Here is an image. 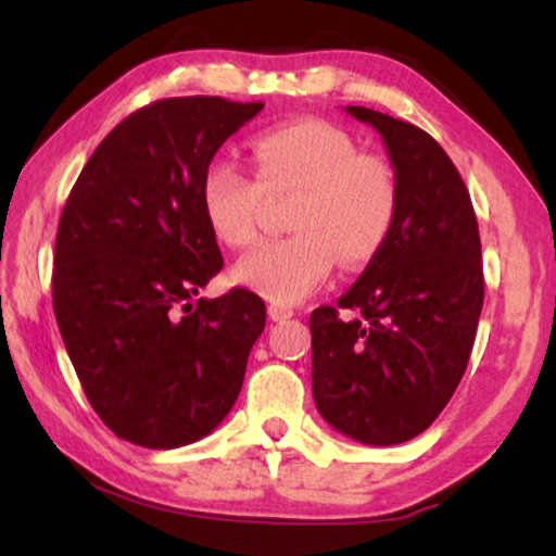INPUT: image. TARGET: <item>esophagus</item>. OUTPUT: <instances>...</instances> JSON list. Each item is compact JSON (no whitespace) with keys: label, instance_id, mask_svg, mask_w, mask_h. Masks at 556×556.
<instances>
[{"label":"esophagus","instance_id":"esophagus-1","mask_svg":"<svg viewBox=\"0 0 556 556\" xmlns=\"http://www.w3.org/2000/svg\"><path fill=\"white\" fill-rule=\"evenodd\" d=\"M268 316H270V321H286V318L293 316V308L283 306V303H270Z\"/></svg>","mask_w":556,"mask_h":556}]
</instances>
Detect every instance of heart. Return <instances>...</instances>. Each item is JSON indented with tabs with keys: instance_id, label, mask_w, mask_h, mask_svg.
<instances>
[{
	"instance_id": "obj_1",
	"label": "heart",
	"mask_w": 556,
	"mask_h": 556,
	"mask_svg": "<svg viewBox=\"0 0 556 556\" xmlns=\"http://www.w3.org/2000/svg\"><path fill=\"white\" fill-rule=\"evenodd\" d=\"M255 179L238 164L212 162L202 177V212L227 248L255 240L263 194L295 192L291 238L261 242L240 257L232 278L273 303H295L341 268L367 265L390 238L397 179L379 156L362 154L346 131L318 118L268 128L253 141Z\"/></svg>"
}]
</instances>
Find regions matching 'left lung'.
<instances>
[{
	"instance_id": "1",
	"label": "left lung",
	"mask_w": 556,
	"mask_h": 556,
	"mask_svg": "<svg viewBox=\"0 0 556 556\" xmlns=\"http://www.w3.org/2000/svg\"><path fill=\"white\" fill-rule=\"evenodd\" d=\"M382 136L397 179L390 238L339 299L311 314L316 409L341 435L397 445L428 430L468 367L483 308L473 204L443 147L407 121L346 105Z\"/></svg>"
}]
</instances>
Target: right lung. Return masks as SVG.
I'll return each instance as SVG.
<instances>
[{
    "mask_svg": "<svg viewBox=\"0 0 556 556\" xmlns=\"http://www.w3.org/2000/svg\"><path fill=\"white\" fill-rule=\"evenodd\" d=\"M261 111L217 96L143 105L98 143L65 202L52 308L88 402L128 443H194L240 394L265 303L245 288L194 301L223 268L200 189Z\"/></svg>",
    "mask_w": 556,
    "mask_h": 556,
    "instance_id": "add662e5",
    "label": "right lung"
}]
</instances>
